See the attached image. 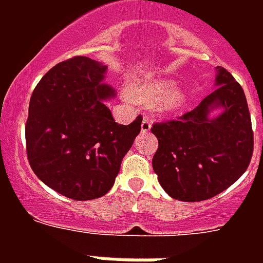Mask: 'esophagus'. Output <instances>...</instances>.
Returning a JSON list of instances; mask_svg holds the SVG:
<instances>
[{
	"label": "esophagus",
	"mask_w": 263,
	"mask_h": 263,
	"mask_svg": "<svg viewBox=\"0 0 263 263\" xmlns=\"http://www.w3.org/2000/svg\"><path fill=\"white\" fill-rule=\"evenodd\" d=\"M152 120L148 119V117H144L143 121H142V131L143 132H148L152 129Z\"/></svg>",
	"instance_id": "34e87169"
}]
</instances>
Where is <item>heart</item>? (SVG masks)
<instances>
[{
    "label": "heart",
    "mask_w": 263,
    "mask_h": 263,
    "mask_svg": "<svg viewBox=\"0 0 263 263\" xmlns=\"http://www.w3.org/2000/svg\"><path fill=\"white\" fill-rule=\"evenodd\" d=\"M175 84L169 80H148V82H140L134 87V95H135L136 101L144 103L148 102L150 99L160 97L161 98V106L168 110H172L179 107L183 102V95L179 91H169L172 90Z\"/></svg>",
    "instance_id": "heart-1"
}]
</instances>
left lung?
Returning <instances> with one entry per match:
<instances>
[{
	"instance_id": "left-lung-1",
	"label": "left lung",
	"mask_w": 263,
	"mask_h": 263,
	"mask_svg": "<svg viewBox=\"0 0 263 263\" xmlns=\"http://www.w3.org/2000/svg\"><path fill=\"white\" fill-rule=\"evenodd\" d=\"M217 71V88L194 110L152 127L158 138L153 169L165 191L183 202H200L225 191L247 171L253 157L245 91L225 68ZM214 106L224 107V113L209 119Z\"/></svg>"
}]
</instances>
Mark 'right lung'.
I'll return each mask as SVG.
<instances>
[{
    "label": "right lung",
    "mask_w": 263,
    "mask_h": 263,
    "mask_svg": "<svg viewBox=\"0 0 263 263\" xmlns=\"http://www.w3.org/2000/svg\"><path fill=\"white\" fill-rule=\"evenodd\" d=\"M106 65L75 55L45 73L32 91L26 123L31 169L75 200L101 198L115 184L124 156L140 132L142 115L117 124L102 102L115 91L101 83Z\"/></svg>",
    "instance_id": "1"
}]
</instances>
